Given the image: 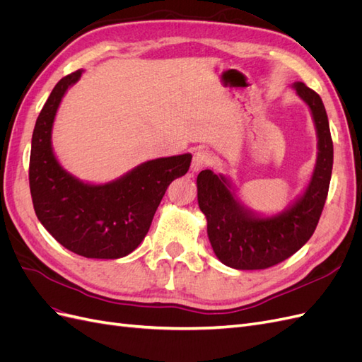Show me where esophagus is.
Here are the masks:
<instances>
[{
	"label": "esophagus",
	"mask_w": 362,
	"mask_h": 362,
	"mask_svg": "<svg viewBox=\"0 0 362 362\" xmlns=\"http://www.w3.org/2000/svg\"><path fill=\"white\" fill-rule=\"evenodd\" d=\"M213 161H214V157H213L211 152L206 151V149H201L193 156L192 169H193V172H198L201 169H205V168L210 166Z\"/></svg>",
	"instance_id": "esophagus-1"
}]
</instances>
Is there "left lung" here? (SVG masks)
<instances>
[{
	"mask_svg": "<svg viewBox=\"0 0 362 362\" xmlns=\"http://www.w3.org/2000/svg\"><path fill=\"white\" fill-rule=\"evenodd\" d=\"M293 87L308 104L319 137L313 178L305 193L288 210L259 217L242 205L223 175L210 169L198 175V204L206 217V233L216 257L237 270L276 266L296 254L315 231L329 190L334 145L322 98L303 83Z\"/></svg>",
	"mask_w": 362,
	"mask_h": 362,
	"instance_id": "8db88e82",
	"label": "left lung"
}]
</instances>
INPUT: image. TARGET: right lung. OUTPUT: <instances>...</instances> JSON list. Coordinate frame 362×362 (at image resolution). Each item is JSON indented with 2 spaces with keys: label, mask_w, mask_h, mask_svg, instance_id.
<instances>
[{
  "label": "right lung",
  "mask_w": 362,
  "mask_h": 362,
  "mask_svg": "<svg viewBox=\"0 0 362 362\" xmlns=\"http://www.w3.org/2000/svg\"><path fill=\"white\" fill-rule=\"evenodd\" d=\"M81 72L63 76L36 120L28 170L33 206L47 231L74 254L122 258L145 238L169 184L187 173L192 156L141 163L119 180L100 185L72 177L54 156L51 131L63 95Z\"/></svg>",
  "instance_id": "right-lung-1"
}]
</instances>
